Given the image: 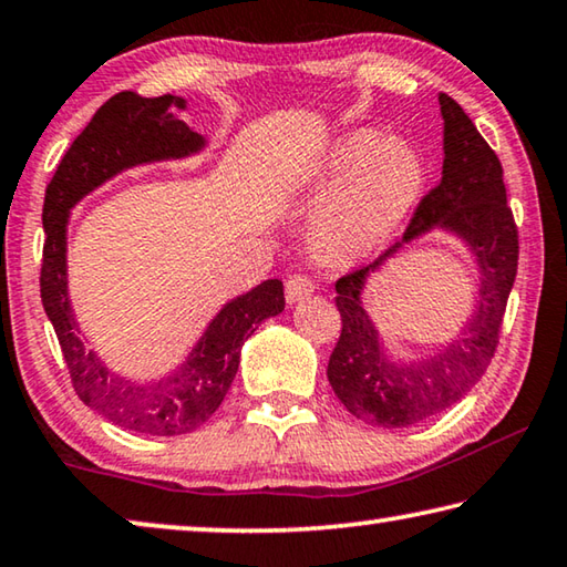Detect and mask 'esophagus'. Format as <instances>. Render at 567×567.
Here are the masks:
<instances>
[{"label": "esophagus", "mask_w": 567, "mask_h": 567, "mask_svg": "<svg viewBox=\"0 0 567 567\" xmlns=\"http://www.w3.org/2000/svg\"><path fill=\"white\" fill-rule=\"evenodd\" d=\"M312 292H315V282L305 275H295L285 282V297H287V302H290V305L305 300V297H310Z\"/></svg>", "instance_id": "34e87169"}]
</instances>
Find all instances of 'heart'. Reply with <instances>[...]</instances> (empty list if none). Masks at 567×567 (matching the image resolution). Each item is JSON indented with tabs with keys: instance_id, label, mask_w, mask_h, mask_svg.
Returning <instances> with one entry per match:
<instances>
[{
	"instance_id": "b5f03b06",
	"label": "heart",
	"mask_w": 567,
	"mask_h": 567,
	"mask_svg": "<svg viewBox=\"0 0 567 567\" xmlns=\"http://www.w3.org/2000/svg\"><path fill=\"white\" fill-rule=\"evenodd\" d=\"M334 181L315 209V247L332 262H352L382 247L405 223L425 185V162L410 140L358 127L340 134L312 169V185Z\"/></svg>"
}]
</instances>
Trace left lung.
<instances>
[{
  "label": "left lung",
  "instance_id": "1",
  "mask_svg": "<svg viewBox=\"0 0 567 567\" xmlns=\"http://www.w3.org/2000/svg\"><path fill=\"white\" fill-rule=\"evenodd\" d=\"M443 114V177L422 199L400 243L375 262L344 275L338 290L342 332L328 362L334 395L372 427H410L463 400L491 364L517 272V227L505 197L503 167L473 120L447 94ZM430 231L460 238L474 257L478 292L464 328L433 353L408 359L389 350L363 310L361 292L390 256Z\"/></svg>",
  "mask_w": 567,
  "mask_h": 567
}]
</instances>
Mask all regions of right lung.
<instances>
[{
    "label": "right lung",
    "mask_w": 567,
    "mask_h": 567,
    "mask_svg": "<svg viewBox=\"0 0 567 567\" xmlns=\"http://www.w3.org/2000/svg\"><path fill=\"white\" fill-rule=\"evenodd\" d=\"M185 110L187 100L175 94H114L66 150L47 185L42 209L47 235L40 277L42 305L60 340L76 395L114 425L159 437L192 433L213 417L237 375L245 340L257 324L285 310L280 280H265L233 297L209 320L187 358L155 380L120 375L82 338L66 287V225L72 207L132 167L199 155L207 140L179 117Z\"/></svg>",
    "instance_id": "right-lung-1"
}]
</instances>
